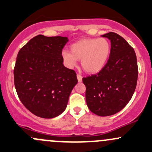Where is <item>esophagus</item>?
Returning <instances> with one entry per match:
<instances>
[{
  "label": "esophagus",
  "instance_id": "obj_1",
  "mask_svg": "<svg viewBox=\"0 0 152 152\" xmlns=\"http://www.w3.org/2000/svg\"><path fill=\"white\" fill-rule=\"evenodd\" d=\"M77 80L79 83L82 82V80H83V76L77 74Z\"/></svg>",
  "mask_w": 152,
  "mask_h": 152
}]
</instances>
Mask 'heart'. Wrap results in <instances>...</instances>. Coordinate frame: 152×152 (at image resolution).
<instances>
[{
	"instance_id": "heart-1",
	"label": "heart",
	"mask_w": 152,
	"mask_h": 152,
	"mask_svg": "<svg viewBox=\"0 0 152 152\" xmlns=\"http://www.w3.org/2000/svg\"><path fill=\"white\" fill-rule=\"evenodd\" d=\"M70 51L64 50L61 56L68 67H73L77 60H81L85 72L95 74L100 72L109 59L111 52L110 42L105 37L83 38L70 46Z\"/></svg>"
}]
</instances>
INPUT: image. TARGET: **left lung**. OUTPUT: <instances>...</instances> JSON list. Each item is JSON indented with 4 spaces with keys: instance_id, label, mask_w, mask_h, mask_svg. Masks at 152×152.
Here are the masks:
<instances>
[{
    "instance_id": "8db88e82",
    "label": "left lung",
    "mask_w": 152,
    "mask_h": 152,
    "mask_svg": "<svg viewBox=\"0 0 152 152\" xmlns=\"http://www.w3.org/2000/svg\"><path fill=\"white\" fill-rule=\"evenodd\" d=\"M111 40L109 58L97 74L83 78L86 87V99L93 113L102 117L122 110L133 96L138 80L135 50L115 32L102 35Z\"/></svg>"
}]
</instances>
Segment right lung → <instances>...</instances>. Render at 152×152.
I'll list each match as a JSON object with an SVG mask.
<instances>
[{
	"mask_svg": "<svg viewBox=\"0 0 152 152\" xmlns=\"http://www.w3.org/2000/svg\"><path fill=\"white\" fill-rule=\"evenodd\" d=\"M67 37L38 35L18 53L14 86L21 102L42 118L57 117L65 110L77 74L65 67L61 53Z\"/></svg>",
	"mask_w": 152,
	"mask_h": 152,
	"instance_id": "add662e5",
	"label": "right lung"
}]
</instances>
